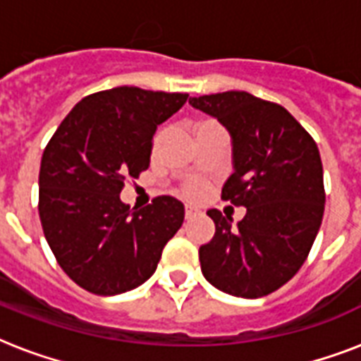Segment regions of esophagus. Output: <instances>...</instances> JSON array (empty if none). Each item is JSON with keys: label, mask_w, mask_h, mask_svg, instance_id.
<instances>
[{"label": "esophagus", "mask_w": 361, "mask_h": 361, "mask_svg": "<svg viewBox=\"0 0 361 361\" xmlns=\"http://www.w3.org/2000/svg\"><path fill=\"white\" fill-rule=\"evenodd\" d=\"M198 214V209L195 206H185V219H192Z\"/></svg>", "instance_id": "1"}]
</instances>
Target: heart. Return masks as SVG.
Instances as JSON below:
<instances>
[{
	"instance_id": "1",
	"label": "heart",
	"mask_w": 361,
	"mask_h": 361,
	"mask_svg": "<svg viewBox=\"0 0 361 361\" xmlns=\"http://www.w3.org/2000/svg\"><path fill=\"white\" fill-rule=\"evenodd\" d=\"M206 192V185H204L202 181H197V180H191L187 181L185 185L181 187V195L185 198H191V200H197L200 198Z\"/></svg>"
}]
</instances>
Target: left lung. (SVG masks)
Instances as JSON below:
<instances>
[{"mask_svg": "<svg viewBox=\"0 0 361 361\" xmlns=\"http://www.w3.org/2000/svg\"><path fill=\"white\" fill-rule=\"evenodd\" d=\"M232 135L234 174L223 200L247 208L232 228L209 209L214 238L200 247L204 277L238 298H262L288 283L305 262L324 215V178L313 136L281 104L247 92L189 99Z\"/></svg>", "mask_w": 361, "mask_h": 361, "instance_id": "left-lung-1", "label": "left lung"}]
</instances>
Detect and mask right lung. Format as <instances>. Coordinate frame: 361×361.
I'll list each match as a JSON object with an SVG mask.
<instances>
[{
  "instance_id": "1",
  "label": "right lung",
  "mask_w": 361,
  "mask_h": 361,
  "mask_svg": "<svg viewBox=\"0 0 361 361\" xmlns=\"http://www.w3.org/2000/svg\"><path fill=\"white\" fill-rule=\"evenodd\" d=\"M187 93L135 86L87 95L44 147L39 217L54 257L84 290L116 296L147 281L166 241L183 223V204L153 198L130 209L125 181L149 166L157 125L185 104Z\"/></svg>"
}]
</instances>
